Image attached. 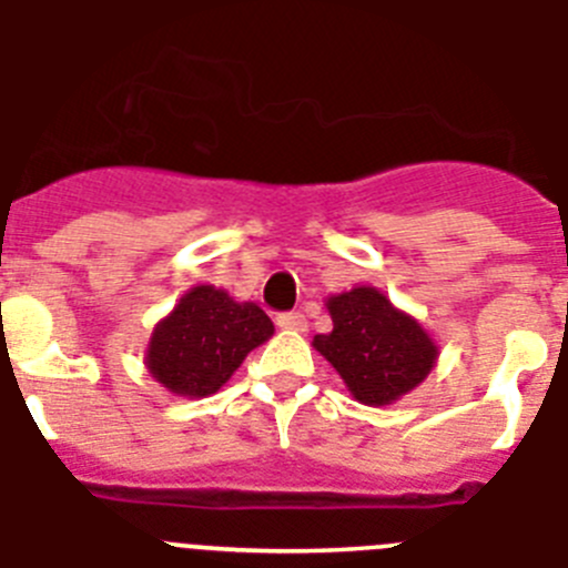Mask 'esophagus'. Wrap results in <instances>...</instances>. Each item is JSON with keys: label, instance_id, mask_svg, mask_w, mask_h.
<instances>
[{"label": "esophagus", "instance_id": "1", "mask_svg": "<svg viewBox=\"0 0 568 568\" xmlns=\"http://www.w3.org/2000/svg\"><path fill=\"white\" fill-rule=\"evenodd\" d=\"M275 324L281 326V329H293V332H304L306 329V315L304 312H281L278 318H275Z\"/></svg>", "mask_w": 568, "mask_h": 568}]
</instances>
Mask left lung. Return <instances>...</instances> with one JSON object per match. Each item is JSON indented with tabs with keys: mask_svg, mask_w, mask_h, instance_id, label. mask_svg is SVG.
<instances>
[{
	"mask_svg": "<svg viewBox=\"0 0 568 568\" xmlns=\"http://www.w3.org/2000/svg\"><path fill=\"white\" fill-rule=\"evenodd\" d=\"M332 332L315 335V348L366 405H388L419 386L434 368L436 346L423 326L394 310L374 287L329 298Z\"/></svg>",
	"mask_w": 568,
	"mask_h": 568,
	"instance_id": "1",
	"label": "left lung"
}]
</instances>
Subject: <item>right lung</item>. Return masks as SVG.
Instances as JSON below:
<instances>
[{
    "mask_svg": "<svg viewBox=\"0 0 568 568\" xmlns=\"http://www.w3.org/2000/svg\"><path fill=\"white\" fill-rule=\"evenodd\" d=\"M270 335L273 321L256 304H236L222 290L194 287L154 329L149 372L169 392L205 397L220 392L247 352Z\"/></svg>",
    "mask_w": 568,
    "mask_h": 568,
    "instance_id": "add662e5",
    "label": "right lung"
}]
</instances>
